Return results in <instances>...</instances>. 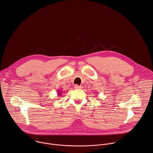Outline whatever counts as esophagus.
I'll return each mask as SVG.
<instances>
[{
    "label": "esophagus",
    "instance_id": "1",
    "mask_svg": "<svg viewBox=\"0 0 153 153\" xmlns=\"http://www.w3.org/2000/svg\"><path fill=\"white\" fill-rule=\"evenodd\" d=\"M74 88L75 89H82V86H80V85H75L74 86Z\"/></svg>",
    "mask_w": 153,
    "mask_h": 153
}]
</instances>
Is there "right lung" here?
<instances>
[{
  "label": "right lung",
  "mask_w": 153,
  "mask_h": 153,
  "mask_svg": "<svg viewBox=\"0 0 153 153\" xmlns=\"http://www.w3.org/2000/svg\"><path fill=\"white\" fill-rule=\"evenodd\" d=\"M57 91H58L57 94H58V96H59V97H60V96H61V94H62V92H61V91H59V90H58Z\"/></svg>",
  "instance_id": "right-lung-1"
}]
</instances>
